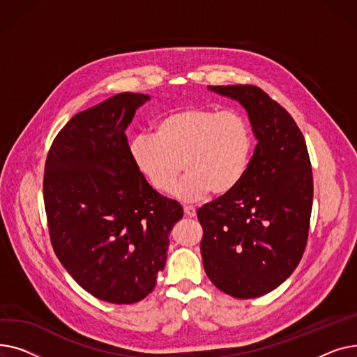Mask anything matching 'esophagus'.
I'll return each mask as SVG.
<instances>
[{"label":"esophagus","instance_id":"obj_1","mask_svg":"<svg viewBox=\"0 0 357 357\" xmlns=\"http://www.w3.org/2000/svg\"><path fill=\"white\" fill-rule=\"evenodd\" d=\"M183 213L186 217H190V218L197 215V210L192 207V205H183Z\"/></svg>","mask_w":357,"mask_h":357}]
</instances>
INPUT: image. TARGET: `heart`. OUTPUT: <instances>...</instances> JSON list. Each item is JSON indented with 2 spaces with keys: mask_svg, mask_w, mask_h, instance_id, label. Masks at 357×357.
<instances>
[{
  "mask_svg": "<svg viewBox=\"0 0 357 357\" xmlns=\"http://www.w3.org/2000/svg\"><path fill=\"white\" fill-rule=\"evenodd\" d=\"M253 135L246 119L233 111L186 105L166 112L152 136H136L130 155L149 185L160 194L176 186L182 201L233 194L246 178L253 155Z\"/></svg>",
  "mask_w": 357,
  "mask_h": 357,
  "instance_id": "1",
  "label": "heart"
}]
</instances>
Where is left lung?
Listing matches in <instances>:
<instances>
[{
  "label": "left lung",
  "mask_w": 357,
  "mask_h": 357,
  "mask_svg": "<svg viewBox=\"0 0 357 357\" xmlns=\"http://www.w3.org/2000/svg\"><path fill=\"white\" fill-rule=\"evenodd\" d=\"M208 88L246 108L257 144L238 188L197 213L202 264L220 291L256 298L285 282L304 255L314 194L311 162L301 130L265 91Z\"/></svg>",
  "instance_id": "1"
}]
</instances>
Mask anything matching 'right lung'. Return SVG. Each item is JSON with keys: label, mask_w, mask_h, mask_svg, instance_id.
<instances>
[{"label": "right lung", "mask_w": 357, "mask_h": 357, "mask_svg": "<svg viewBox=\"0 0 357 357\" xmlns=\"http://www.w3.org/2000/svg\"><path fill=\"white\" fill-rule=\"evenodd\" d=\"M144 93L123 92L73 116L46 158L43 199L53 250L91 295L133 304L165 268L181 204L155 191L130 155L126 128Z\"/></svg>", "instance_id": "right-lung-1"}]
</instances>
